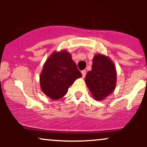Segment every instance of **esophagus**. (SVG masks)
I'll return each instance as SVG.
<instances>
[{
  "label": "esophagus",
  "mask_w": 147,
  "mask_h": 147,
  "mask_svg": "<svg viewBox=\"0 0 147 147\" xmlns=\"http://www.w3.org/2000/svg\"><path fill=\"white\" fill-rule=\"evenodd\" d=\"M82 77H85V76H86V71L85 70H82Z\"/></svg>",
  "instance_id": "1"
}]
</instances>
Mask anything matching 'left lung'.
I'll return each instance as SVG.
<instances>
[{"label": "left lung", "instance_id": "obj_1", "mask_svg": "<svg viewBox=\"0 0 147 147\" xmlns=\"http://www.w3.org/2000/svg\"><path fill=\"white\" fill-rule=\"evenodd\" d=\"M85 82L96 100H103L113 92L115 88L117 72L110 58L100 54L95 55L92 70L88 72Z\"/></svg>", "mask_w": 147, "mask_h": 147}]
</instances>
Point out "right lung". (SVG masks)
Here are the masks:
<instances>
[{
	"label": "right lung",
	"mask_w": 147,
	"mask_h": 147,
	"mask_svg": "<svg viewBox=\"0 0 147 147\" xmlns=\"http://www.w3.org/2000/svg\"><path fill=\"white\" fill-rule=\"evenodd\" d=\"M82 76L68 52H54L43 65L40 86L45 95L57 100L66 95L68 88Z\"/></svg>",
	"instance_id": "add662e5"
}]
</instances>
